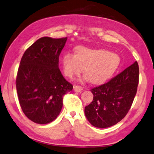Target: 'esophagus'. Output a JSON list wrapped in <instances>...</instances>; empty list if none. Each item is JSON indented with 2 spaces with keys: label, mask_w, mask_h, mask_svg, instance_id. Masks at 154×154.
Listing matches in <instances>:
<instances>
[{
  "label": "esophagus",
  "mask_w": 154,
  "mask_h": 154,
  "mask_svg": "<svg viewBox=\"0 0 154 154\" xmlns=\"http://www.w3.org/2000/svg\"><path fill=\"white\" fill-rule=\"evenodd\" d=\"M73 89H74V91L76 92H79L83 90L82 88L79 86H74V87H73Z\"/></svg>",
  "instance_id": "1"
}]
</instances>
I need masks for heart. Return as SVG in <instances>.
I'll return each mask as SVG.
<instances>
[{
  "mask_svg": "<svg viewBox=\"0 0 154 154\" xmlns=\"http://www.w3.org/2000/svg\"><path fill=\"white\" fill-rule=\"evenodd\" d=\"M121 64L118 55L105 49H91L80 46L76 55L66 53L62 57V67L66 76L72 78L79 74L84 68V74L92 84H100L115 72Z\"/></svg>",
  "mask_w": 154,
  "mask_h": 154,
  "instance_id": "heart-1",
  "label": "heart"
}]
</instances>
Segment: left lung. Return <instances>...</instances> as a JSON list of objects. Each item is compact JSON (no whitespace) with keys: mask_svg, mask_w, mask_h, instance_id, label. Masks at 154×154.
Masks as SVG:
<instances>
[{"mask_svg":"<svg viewBox=\"0 0 154 154\" xmlns=\"http://www.w3.org/2000/svg\"><path fill=\"white\" fill-rule=\"evenodd\" d=\"M139 68L137 62L108 82L91 89L93 101L85 107V115L96 128L116 125L128 114L137 92Z\"/></svg>","mask_w":154,"mask_h":154,"instance_id":"obj_1","label":"left lung"}]
</instances>
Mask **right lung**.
<instances>
[{
	"label": "right lung",
	"instance_id": "add662e5",
	"mask_svg": "<svg viewBox=\"0 0 154 154\" xmlns=\"http://www.w3.org/2000/svg\"><path fill=\"white\" fill-rule=\"evenodd\" d=\"M67 38L43 37L26 50L16 77V90L23 112L35 123L57 118L63 97L72 90L59 68V56Z\"/></svg>",
	"mask_w": 154,
	"mask_h": 154
}]
</instances>
